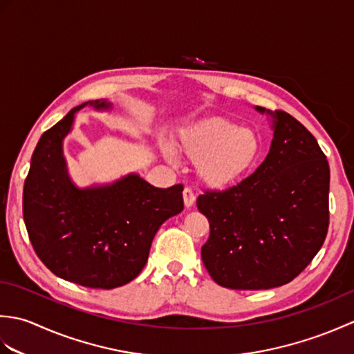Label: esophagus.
<instances>
[{"label": "esophagus", "mask_w": 354, "mask_h": 354, "mask_svg": "<svg viewBox=\"0 0 354 354\" xmlns=\"http://www.w3.org/2000/svg\"><path fill=\"white\" fill-rule=\"evenodd\" d=\"M183 196H184V204H185L187 208L192 207L194 204V201H196V196H194V193H193L190 187H185L184 192H183Z\"/></svg>", "instance_id": "obj_1"}]
</instances>
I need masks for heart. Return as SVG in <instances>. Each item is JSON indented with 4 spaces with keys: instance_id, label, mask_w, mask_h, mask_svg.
I'll list each match as a JSON object with an SVG mask.
<instances>
[{
    "instance_id": "obj_1",
    "label": "heart",
    "mask_w": 354,
    "mask_h": 354,
    "mask_svg": "<svg viewBox=\"0 0 354 354\" xmlns=\"http://www.w3.org/2000/svg\"><path fill=\"white\" fill-rule=\"evenodd\" d=\"M175 147L185 160L198 162L202 181L223 189L242 179L261 153L260 135L251 127L213 117L179 132Z\"/></svg>"
}]
</instances>
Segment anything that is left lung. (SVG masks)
Masks as SVG:
<instances>
[{
    "label": "left lung",
    "mask_w": 354,
    "mask_h": 354,
    "mask_svg": "<svg viewBox=\"0 0 354 354\" xmlns=\"http://www.w3.org/2000/svg\"><path fill=\"white\" fill-rule=\"evenodd\" d=\"M268 114L274 118V138L265 161L242 183L223 192L207 190L196 201L209 223L202 261L213 280L228 289L288 284L327 236V158L297 118L284 111Z\"/></svg>",
    "instance_id": "obj_1"
}]
</instances>
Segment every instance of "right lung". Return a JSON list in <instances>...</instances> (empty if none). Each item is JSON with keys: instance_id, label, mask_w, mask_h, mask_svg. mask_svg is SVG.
Listing matches in <instances>:
<instances>
[{"instance_id": "add662e5", "label": "right lung", "mask_w": 354, "mask_h": 354, "mask_svg": "<svg viewBox=\"0 0 354 354\" xmlns=\"http://www.w3.org/2000/svg\"><path fill=\"white\" fill-rule=\"evenodd\" d=\"M85 102L42 133L30 162L22 214L37 257L53 274L93 289H114L145 268L161 225L184 209L183 184L156 189L138 175L77 189L66 173L62 141Z\"/></svg>"}]
</instances>
